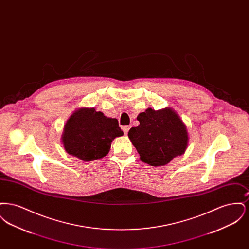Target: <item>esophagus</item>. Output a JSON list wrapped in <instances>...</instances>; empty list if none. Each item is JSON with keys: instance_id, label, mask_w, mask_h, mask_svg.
Masks as SVG:
<instances>
[{"instance_id": "34e87169", "label": "esophagus", "mask_w": 249, "mask_h": 249, "mask_svg": "<svg viewBox=\"0 0 249 249\" xmlns=\"http://www.w3.org/2000/svg\"><path fill=\"white\" fill-rule=\"evenodd\" d=\"M130 129V126H124V127L122 128V130H123V131H124V133H125V134H127V133L129 132Z\"/></svg>"}]
</instances>
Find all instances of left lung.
Instances as JSON below:
<instances>
[{
  "mask_svg": "<svg viewBox=\"0 0 249 249\" xmlns=\"http://www.w3.org/2000/svg\"><path fill=\"white\" fill-rule=\"evenodd\" d=\"M137 120L139 126L132 127L128 136L142 162L155 167L166 165L185 153L188 130L173 108H147L138 115Z\"/></svg>",
  "mask_w": 249,
  "mask_h": 249,
  "instance_id": "left-lung-1",
  "label": "left lung"
}]
</instances>
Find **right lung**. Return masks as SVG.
Listing matches in <instances>:
<instances>
[{
	"label": "right lung",
	"mask_w": 249,
	"mask_h": 249,
	"mask_svg": "<svg viewBox=\"0 0 249 249\" xmlns=\"http://www.w3.org/2000/svg\"><path fill=\"white\" fill-rule=\"evenodd\" d=\"M123 135L117 119L107 118L95 108H78L66 121L61 134L65 151L84 161L108 154L116 137Z\"/></svg>",
	"instance_id": "right-lung-1"
}]
</instances>
